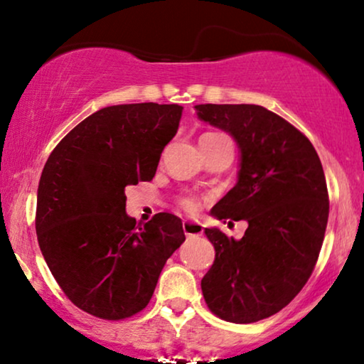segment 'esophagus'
Listing matches in <instances>:
<instances>
[{
    "mask_svg": "<svg viewBox=\"0 0 364 364\" xmlns=\"http://www.w3.org/2000/svg\"><path fill=\"white\" fill-rule=\"evenodd\" d=\"M182 228H183V232H186L187 237H196V235H200V233H202L200 223H197V222L183 220L182 222Z\"/></svg>",
    "mask_w": 364,
    "mask_h": 364,
    "instance_id": "1",
    "label": "esophagus"
}]
</instances>
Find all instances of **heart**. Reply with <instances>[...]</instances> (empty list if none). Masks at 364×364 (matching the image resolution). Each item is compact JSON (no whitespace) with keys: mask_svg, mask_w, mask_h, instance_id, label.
<instances>
[{"mask_svg":"<svg viewBox=\"0 0 364 364\" xmlns=\"http://www.w3.org/2000/svg\"><path fill=\"white\" fill-rule=\"evenodd\" d=\"M203 136H220V134H203ZM178 207L186 212H192L197 208V200L193 197H182L178 198Z\"/></svg>","mask_w":364,"mask_h":364,"instance_id":"b5f03b06","label":"heart"}]
</instances>
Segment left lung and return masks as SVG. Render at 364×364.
I'll use <instances>...</instances> for the list:
<instances>
[{
	"instance_id": "obj_1",
	"label": "left lung",
	"mask_w": 364,
	"mask_h": 364,
	"mask_svg": "<svg viewBox=\"0 0 364 364\" xmlns=\"http://www.w3.org/2000/svg\"><path fill=\"white\" fill-rule=\"evenodd\" d=\"M196 109L202 121L230 134L242 154L237 186L210 213L248 222L240 240L205 228L215 260L202 278L203 298L222 320L260 321L285 308L316 265L330 213L325 172L305 134L265 107Z\"/></svg>"
}]
</instances>
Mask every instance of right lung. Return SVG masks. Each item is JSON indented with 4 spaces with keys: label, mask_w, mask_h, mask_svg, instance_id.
<instances>
[{
    "label": "right lung",
    "mask_w": 364,
    "mask_h": 364,
    "mask_svg": "<svg viewBox=\"0 0 364 364\" xmlns=\"http://www.w3.org/2000/svg\"><path fill=\"white\" fill-rule=\"evenodd\" d=\"M177 104L109 106L54 147L38 187L36 235L69 300L102 320H124L151 301L167 258L186 240L182 220L126 213V187L156 176L177 134Z\"/></svg>",
    "instance_id": "obj_1"
}]
</instances>
